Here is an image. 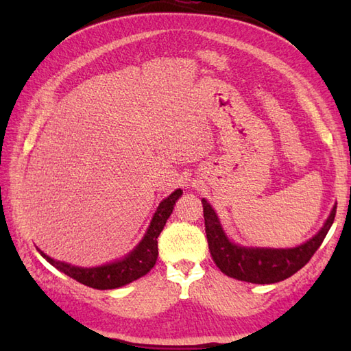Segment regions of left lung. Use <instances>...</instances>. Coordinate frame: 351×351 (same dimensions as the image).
<instances>
[{
    "instance_id": "8db88e82",
    "label": "left lung",
    "mask_w": 351,
    "mask_h": 351,
    "mask_svg": "<svg viewBox=\"0 0 351 351\" xmlns=\"http://www.w3.org/2000/svg\"><path fill=\"white\" fill-rule=\"evenodd\" d=\"M202 205L208 247H210L215 265L229 278L261 283V285L288 279L289 276L306 265L312 255L322 245L335 220V214H337V205H335L323 228L297 247H245V245L229 240L221 228L217 213L206 202V199H202Z\"/></svg>"
}]
</instances>
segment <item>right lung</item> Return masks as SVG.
<instances>
[{
  "instance_id": "1",
  "label": "right lung",
  "mask_w": 351,
  "mask_h": 351,
  "mask_svg": "<svg viewBox=\"0 0 351 351\" xmlns=\"http://www.w3.org/2000/svg\"><path fill=\"white\" fill-rule=\"evenodd\" d=\"M181 196L182 190L178 189L171 193L169 197L162 199L158 208H156V211L151 220V225H149L145 237L141 238V241L128 253V255L123 256L122 259L113 261V263L110 264L90 268L77 267L68 263H62V261L52 259L51 256L45 255L39 247L36 249L39 250L40 255L47 259L51 265H54L57 270L68 274L69 278L83 283V285L95 289L121 288L140 279L141 276H145L152 270V267L156 263V258H158V237L164 225H166L167 219L170 217L171 211H173L176 200Z\"/></svg>"
}]
</instances>
